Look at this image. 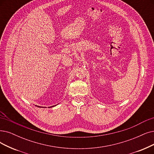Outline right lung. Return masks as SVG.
<instances>
[{
  "mask_svg": "<svg viewBox=\"0 0 154 154\" xmlns=\"http://www.w3.org/2000/svg\"><path fill=\"white\" fill-rule=\"evenodd\" d=\"M52 107H54V106H52Z\"/></svg>",
  "mask_w": 154,
  "mask_h": 154,
  "instance_id": "1",
  "label": "right lung"
}]
</instances>
